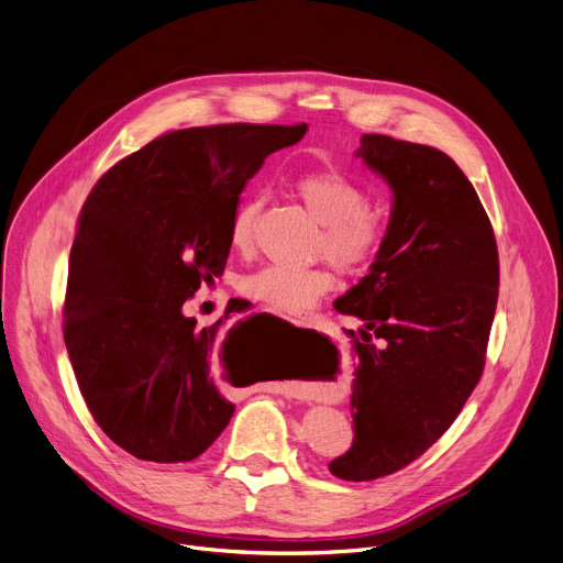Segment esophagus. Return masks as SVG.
<instances>
[{
	"instance_id": "esophagus-1",
	"label": "esophagus",
	"mask_w": 563,
	"mask_h": 563,
	"mask_svg": "<svg viewBox=\"0 0 563 563\" xmlns=\"http://www.w3.org/2000/svg\"><path fill=\"white\" fill-rule=\"evenodd\" d=\"M295 322L307 324V327H316V329H322V327L327 324V318H324V316H320V313H311V316H300V318H297ZM271 390H275V393H286V395H288V388L284 390V388L275 386V388H271Z\"/></svg>"
}]
</instances>
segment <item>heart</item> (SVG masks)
<instances>
[{
	"label": "heart",
	"instance_id": "heart-1",
	"mask_svg": "<svg viewBox=\"0 0 563 563\" xmlns=\"http://www.w3.org/2000/svg\"><path fill=\"white\" fill-rule=\"evenodd\" d=\"M295 188L311 216L324 224L318 252L332 258L343 273L358 275L366 271L386 245L390 231L388 209L379 202H368L366 188L339 170L307 173L297 179ZM261 205V197H247L231 216L229 241L241 252L254 243V220ZM329 286L332 271L324 266L286 268L268 263L245 275L239 288L266 307L300 311Z\"/></svg>",
	"mask_w": 563,
	"mask_h": 563
}]
</instances>
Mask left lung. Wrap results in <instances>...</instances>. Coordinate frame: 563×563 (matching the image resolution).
Returning a JSON list of instances; mask_svg holds the SVG:
<instances>
[{
	"instance_id": "left-lung-1",
	"label": "left lung",
	"mask_w": 563,
	"mask_h": 563,
	"mask_svg": "<svg viewBox=\"0 0 563 563\" xmlns=\"http://www.w3.org/2000/svg\"><path fill=\"white\" fill-rule=\"evenodd\" d=\"M356 156L390 184L395 200L371 273L334 302L366 329L352 345L354 443L329 471L371 482L424 454L471 398L484 373L500 261L479 197L448 154L363 134Z\"/></svg>"
}]
</instances>
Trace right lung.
<instances>
[{
    "instance_id": "1",
    "label": "right lung",
    "mask_w": 563,
    "mask_h": 563,
    "mask_svg": "<svg viewBox=\"0 0 563 563\" xmlns=\"http://www.w3.org/2000/svg\"><path fill=\"white\" fill-rule=\"evenodd\" d=\"M305 134L307 124L250 122L170 131L86 197L63 339L95 422L136 459L192 461L234 416L213 382L234 327H197L181 307L222 275L231 216L263 158Z\"/></svg>"
}]
</instances>
